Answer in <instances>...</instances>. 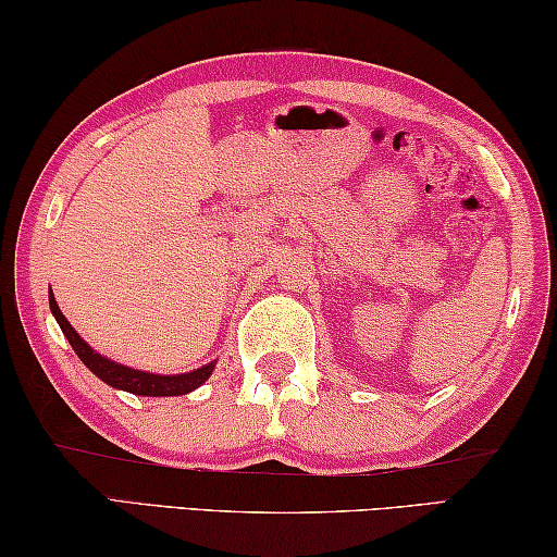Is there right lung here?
Masks as SVG:
<instances>
[{
    "label": "right lung",
    "instance_id": "obj_1",
    "mask_svg": "<svg viewBox=\"0 0 557 557\" xmlns=\"http://www.w3.org/2000/svg\"><path fill=\"white\" fill-rule=\"evenodd\" d=\"M49 305H51L55 322H59V326H61V332L65 334L69 344L73 346V351L78 354L81 361L86 363L100 381H106L108 385H112V388H120V391H127L135 395H149V398H162V395H186V393L199 388V385H203L206 381H209V375L213 373V366H215L213 361L201 366V369L178 373V375L147 373V371H137V369H129V366L110 361V358H106L98 351H92V348L83 342L78 332L71 326L69 319L63 317L59 305H55V297L51 289H49Z\"/></svg>",
    "mask_w": 557,
    "mask_h": 557
}]
</instances>
